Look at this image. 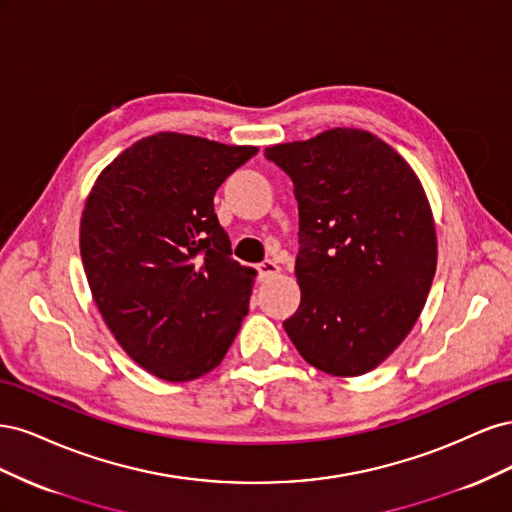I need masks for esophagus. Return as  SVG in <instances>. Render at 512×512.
<instances>
[{"label": "esophagus", "mask_w": 512, "mask_h": 512, "mask_svg": "<svg viewBox=\"0 0 512 512\" xmlns=\"http://www.w3.org/2000/svg\"><path fill=\"white\" fill-rule=\"evenodd\" d=\"M258 273H260V280H269V277H275L277 273H280V265L273 260H265L258 265Z\"/></svg>", "instance_id": "1"}]
</instances>
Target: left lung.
<instances>
[{"instance_id":"left-lung-1","label":"left lung","mask_w":512,"mask_h":512,"mask_svg":"<svg viewBox=\"0 0 512 512\" xmlns=\"http://www.w3.org/2000/svg\"><path fill=\"white\" fill-rule=\"evenodd\" d=\"M299 203V309L284 329L324 374L363 376L404 342L436 275L438 239L412 166L359 128L271 145Z\"/></svg>"}]
</instances>
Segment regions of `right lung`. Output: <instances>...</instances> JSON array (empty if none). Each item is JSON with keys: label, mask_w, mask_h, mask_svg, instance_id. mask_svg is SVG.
I'll return each instance as SVG.
<instances>
[{"label": "right lung", "mask_w": 512, "mask_h": 512, "mask_svg": "<svg viewBox=\"0 0 512 512\" xmlns=\"http://www.w3.org/2000/svg\"><path fill=\"white\" fill-rule=\"evenodd\" d=\"M258 147L158 132L108 164L81 218V258L106 327L166 382L218 367L250 305L256 269L230 258L215 190Z\"/></svg>", "instance_id": "obj_1"}]
</instances>
